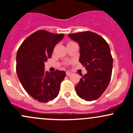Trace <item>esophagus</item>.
<instances>
[{"label":"esophagus","mask_w":133,"mask_h":133,"mask_svg":"<svg viewBox=\"0 0 133 133\" xmlns=\"http://www.w3.org/2000/svg\"><path fill=\"white\" fill-rule=\"evenodd\" d=\"M72 75V73L71 72H69V71H67L66 72V75L68 76H69V77H70Z\"/></svg>","instance_id":"34e87169"}]
</instances>
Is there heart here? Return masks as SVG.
<instances>
[{"mask_svg": "<svg viewBox=\"0 0 133 133\" xmlns=\"http://www.w3.org/2000/svg\"><path fill=\"white\" fill-rule=\"evenodd\" d=\"M74 43V42H72V41H70V42H69V43ZM69 62H67V64H69Z\"/></svg>", "mask_w": 133, "mask_h": 133, "instance_id": "obj_1", "label": "heart"}]
</instances>
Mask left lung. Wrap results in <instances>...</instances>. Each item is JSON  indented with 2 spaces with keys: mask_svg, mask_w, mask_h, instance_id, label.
I'll return each instance as SVG.
<instances>
[{
  "mask_svg": "<svg viewBox=\"0 0 133 133\" xmlns=\"http://www.w3.org/2000/svg\"><path fill=\"white\" fill-rule=\"evenodd\" d=\"M79 44V62L87 73L76 85V94L87 101L97 99L105 91L111 77L113 58L108 44L103 37L90 31L69 34Z\"/></svg>",
  "mask_w": 133,
  "mask_h": 133,
  "instance_id": "obj_1",
  "label": "left lung"
}]
</instances>
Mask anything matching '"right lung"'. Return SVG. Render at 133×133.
Returning <instances> with one entry per match:
<instances>
[{
  "instance_id": "1",
  "label": "right lung",
  "mask_w": 133,
  "mask_h": 133,
  "mask_svg": "<svg viewBox=\"0 0 133 133\" xmlns=\"http://www.w3.org/2000/svg\"><path fill=\"white\" fill-rule=\"evenodd\" d=\"M64 34H55L37 30L23 41L16 54V72L25 91L41 103H47L59 93L61 83L65 76L64 71H44V62L51 58L56 44Z\"/></svg>"
}]
</instances>
